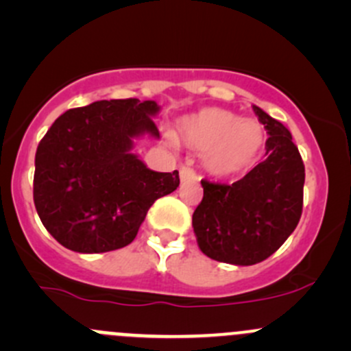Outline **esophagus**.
Masks as SVG:
<instances>
[{"instance_id": "obj_1", "label": "esophagus", "mask_w": 351, "mask_h": 351, "mask_svg": "<svg viewBox=\"0 0 351 351\" xmlns=\"http://www.w3.org/2000/svg\"><path fill=\"white\" fill-rule=\"evenodd\" d=\"M180 180H182V182H195V180H198V176L192 168L182 166V168H180Z\"/></svg>"}]
</instances>
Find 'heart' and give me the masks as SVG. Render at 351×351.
<instances>
[{"label":"heart","instance_id":"1","mask_svg":"<svg viewBox=\"0 0 351 351\" xmlns=\"http://www.w3.org/2000/svg\"><path fill=\"white\" fill-rule=\"evenodd\" d=\"M178 130L186 146L204 154V165L219 178L250 169L263 153L267 134L256 120L239 119L224 108H202L183 117Z\"/></svg>","mask_w":351,"mask_h":351}]
</instances>
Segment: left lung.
Masks as SVG:
<instances>
[{
    "mask_svg": "<svg viewBox=\"0 0 351 351\" xmlns=\"http://www.w3.org/2000/svg\"><path fill=\"white\" fill-rule=\"evenodd\" d=\"M267 134V159L232 185L202 180L193 212L197 244L215 261L250 267L267 260L293 232L302 214L304 162L289 129L253 105Z\"/></svg>",
    "mask_w": 351,
    "mask_h": 351,
    "instance_id": "8db88e82",
    "label": "left lung"
}]
</instances>
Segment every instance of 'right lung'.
Returning a JSON list of instances; mask_svg holds the SVG:
<instances>
[{
  "instance_id": "add662e5",
  "label": "right lung",
  "mask_w": 351,
  "mask_h": 351,
  "mask_svg": "<svg viewBox=\"0 0 351 351\" xmlns=\"http://www.w3.org/2000/svg\"><path fill=\"white\" fill-rule=\"evenodd\" d=\"M153 100H100L67 110L35 153L34 202L44 228L76 253H107L134 241L158 198L175 192L178 171H153L134 141L159 139Z\"/></svg>"
}]
</instances>
